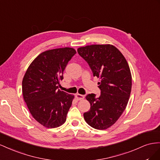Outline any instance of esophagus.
I'll return each mask as SVG.
<instances>
[{"mask_svg": "<svg viewBox=\"0 0 160 160\" xmlns=\"http://www.w3.org/2000/svg\"><path fill=\"white\" fill-rule=\"evenodd\" d=\"M76 98L78 100H83L84 98V95H82L80 94H76Z\"/></svg>", "mask_w": 160, "mask_h": 160, "instance_id": "34e87169", "label": "esophagus"}]
</instances>
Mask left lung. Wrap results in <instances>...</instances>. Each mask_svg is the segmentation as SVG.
<instances>
[{"label": "left lung", "instance_id": "left-lung-1", "mask_svg": "<svg viewBox=\"0 0 160 160\" xmlns=\"http://www.w3.org/2000/svg\"><path fill=\"white\" fill-rule=\"evenodd\" d=\"M78 53L88 63L93 76L100 79V97H86L90 109L84 118L93 128L106 129L115 124L128 103L132 86L129 64L119 50L110 44L86 45L78 49Z\"/></svg>", "mask_w": 160, "mask_h": 160}]
</instances>
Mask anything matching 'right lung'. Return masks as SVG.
<instances>
[{"mask_svg":"<svg viewBox=\"0 0 160 160\" xmlns=\"http://www.w3.org/2000/svg\"><path fill=\"white\" fill-rule=\"evenodd\" d=\"M76 53L71 48L42 52L31 62L22 82L23 98L31 115L47 128L63 125L74 95L58 89L63 73Z\"/></svg>","mask_w":160,"mask_h":160,"instance_id":"1","label":"right lung"}]
</instances>
